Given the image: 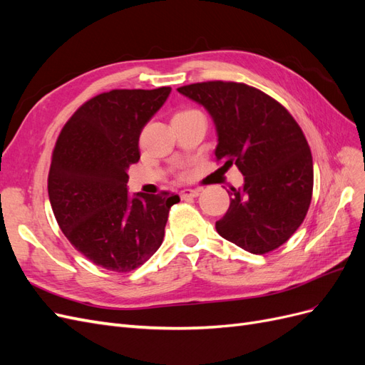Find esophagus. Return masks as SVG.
I'll return each mask as SVG.
<instances>
[{
    "label": "esophagus",
    "instance_id": "obj_1",
    "mask_svg": "<svg viewBox=\"0 0 365 365\" xmlns=\"http://www.w3.org/2000/svg\"><path fill=\"white\" fill-rule=\"evenodd\" d=\"M200 193H201V189H184V190H181L180 195L182 200H189V197L200 196Z\"/></svg>",
    "mask_w": 365,
    "mask_h": 365
}]
</instances>
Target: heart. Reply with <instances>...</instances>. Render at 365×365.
<instances>
[{
    "label": "heart",
    "mask_w": 365,
    "mask_h": 365,
    "mask_svg": "<svg viewBox=\"0 0 365 365\" xmlns=\"http://www.w3.org/2000/svg\"><path fill=\"white\" fill-rule=\"evenodd\" d=\"M192 111H196V109H187V111H182V113H192Z\"/></svg>",
    "instance_id": "heart-1"
}]
</instances>
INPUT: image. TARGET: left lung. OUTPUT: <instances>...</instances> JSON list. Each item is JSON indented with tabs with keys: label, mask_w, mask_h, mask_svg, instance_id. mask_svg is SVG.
Returning a JSON list of instances; mask_svg holds the SVG:
<instances>
[{
	"label": "left lung",
	"mask_w": 365,
	"mask_h": 365,
	"mask_svg": "<svg viewBox=\"0 0 365 365\" xmlns=\"http://www.w3.org/2000/svg\"><path fill=\"white\" fill-rule=\"evenodd\" d=\"M201 103L217 130L216 161L236 164L244 187H231L217 233L252 254L277 250L302 225L311 205L314 163L307 140L282 103L240 82L210 81L180 86Z\"/></svg>",
	"instance_id": "obj_1"
}]
</instances>
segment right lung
<instances>
[{
	"label": "right lung",
	"instance_id": "obj_1",
	"mask_svg": "<svg viewBox=\"0 0 365 365\" xmlns=\"http://www.w3.org/2000/svg\"><path fill=\"white\" fill-rule=\"evenodd\" d=\"M111 90L86 101L63 125L51 153L48 196L70 244L97 267L134 271L163 244L170 192L128 196V169L138 163L141 129L170 94Z\"/></svg>",
	"mask_w": 365,
	"mask_h": 365
}]
</instances>
